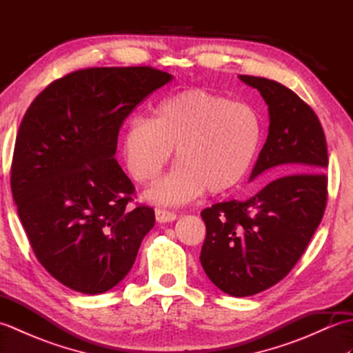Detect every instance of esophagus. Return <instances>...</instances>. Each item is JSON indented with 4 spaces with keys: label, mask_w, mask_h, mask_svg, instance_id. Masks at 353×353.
Listing matches in <instances>:
<instances>
[{
    "label": "esophagus",
    "mask_w": 353,
    "mask_h": 353,
    "mask_svg": "<svg viewBox=\"0 0 353 353\" xmlns=\"http://www.w3.org/2000/svg\"><path fill=\"white\" fill-rule=\"evenodd\" d=\"M154 214H156V220L159 223H168V221H174L177 219V215L171 211H167V209H161V208H156L154 209Z\"/></svg>",
    "instance_id": "34e87169"
}]
</instances>
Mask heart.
<instances>
[{"mask_svg": "<svg viewBox=\"0 0 353 353\" xmlns=\"http://www.w3.org/2000/svg\"><path fill=\"white\" fill-rule=\"evenodd\" d=\"M256 112L224 95L186 89L134 118L121 138L127 171L138 183L156 181L174 150L177 165L147 192L156 203L181 205L208 190L221 196L249 174L261 145Z\"/></svg>", "mask_w": 353, "mask_h": 353, "instance_id": "1", "label": "heart"}]
</instances>
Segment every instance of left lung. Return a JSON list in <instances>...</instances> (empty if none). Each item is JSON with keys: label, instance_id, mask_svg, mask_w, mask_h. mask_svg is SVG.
Wrapping results in <instances>:
<instances>
[{"label": "left lung", "instance_id": "1", "mask_svg": "<svg viewBox=\"0 0 353 353\" xmlns=\"http://www.w3.org/2000/svg\"><path fill=\"white\" fill-rule=\"evenodd\" d=\"M239 79L258 89L270 115L250 181L274 167L288 172L250 199L201 211L206 224L201 267L215 287L245 297L282 281L317 230L327 200V145L316 112L291 89L264 77Z\"/></svg>", "mask_w": 353, "mask_h": 353}]
</instances>
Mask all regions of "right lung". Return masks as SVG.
Here are the masks:
<instances>
[{
	"mask_svg": "<svg viewBox=\"0 0 353 353\" xmlns=\"http://www.w3.org/2000/svg\"><path fill=\"white\" fill-rule=\"evenodd\" d=\"M171 74L152 66L79 70L30 104L14 142L10 186L34 256L83 294L130 272L154 211L130 209L134 186L115 159L130 112Z\"/></svg>",
	"mask_w": 353,
	"mask_h": 353,
	"instance_id": "right-lung-1",
	"label": "right lung"
}]
</instances>
